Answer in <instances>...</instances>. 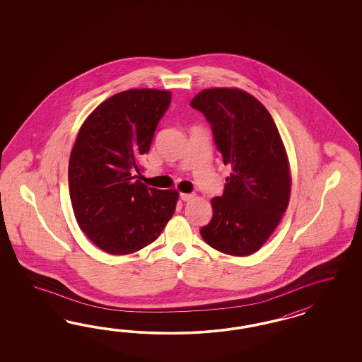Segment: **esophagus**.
I'll return each mask as SVG.
<instances>
[{
	"label": "esophagus",
	"mask_w": 362,
	"mask_h": 362,
	"mask_svg": "<svg viewBox=\"0 0 362 362\" xmlns=\"http://www.w3.org/2000/svg\"><path fill=\"white\" fill-rule=\"evenodd\" d=\"M195 197V194H180V199L183 200V202H189V200H192Z\"/></svg>",
	"instance_id": "1"
}]
</instances>
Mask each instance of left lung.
I'll list each match as a JSON object with an SVG mask.
<instances>
[{"mask_svg":"<svg viewBox=\"0 0 362 362\" xmlns=\"http://www.w3.org/2000/svg\"><path fill=\"white\" fill-rule=\"evenodd\" d=\"M212 129L214 142L232 171L214 216L200 228L212 248L252 255L272 235L291 195V174L281 136L268 110L239 88H206L189 103Z\"/></svg>","mask_w":362,"mask_h":362,"instance_id":"left-lung-1","label":"left lung"}]
</instances>
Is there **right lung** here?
I'll return each instance as SVG.
<instances>
[{"mask_svg": "<svg viewBox=\"0 0 362 362\" xmlns=\"http://www.w3.org/2000/svg\"><path fill=\"white\" fill-rule=\"evenodd\" d=\"M171 93L132 88L100 103L78 132L69 188L79 228L111 255L136 252L158 239L175 212L177 191L136 180Z\"/></svg>", "mask_w": 362, "mask_h": 362, "instance_id": "add662e5", "label": "right lung"}]
</instances>
